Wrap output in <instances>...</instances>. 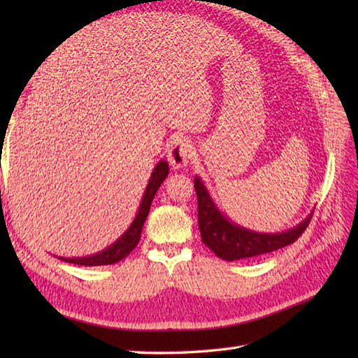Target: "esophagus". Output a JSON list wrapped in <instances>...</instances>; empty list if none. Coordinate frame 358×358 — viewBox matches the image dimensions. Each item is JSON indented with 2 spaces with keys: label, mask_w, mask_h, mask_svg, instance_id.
Segmentation results:
<instances>
[{
  "label": "esophagus",
  "mask_w": 358,
  "mask_h": 358,
  "mask_svg": "<svg viewBox=\"0 0 358 358\" xmlns=\"http://www.w3.org/2000/svg\"><path fill=\"white\" fill-rule=\"evenodd\" d=\"M194 154V146L191 140L187 138H177L172 146L167 150V159L172 164L175 169H181V167H186L191 162Z\"/></svg>",
  "instance_id": "1"
}]
</instances>
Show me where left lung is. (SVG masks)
I'll return each instance as SVG.
<instances>
[{"label": "left lung", "instance_id": "8db88e82", "mask_svg": "<svg viewBox=\"0 0 358 358\" xmlns=\"http://www.w3.org/2000/svg\"><path fill=\"white\" fill-rule=\"evenodd\" d=\"M194 186L196 200H199V227L201 240L212 252L226 262L263 255L291 245L305 232L310 218H313V212H310L301 223L285 232H255L231 222L217 208L200 177L194 178Z\"/></svg>", "mask_w": 358, "mask_h": 358}]
</instances>
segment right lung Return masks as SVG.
<instances>
[{
  "instance_id": "obj_1",
  "label": "right lung",
  "mask_w": 358,
  "mask_h": 358,
  "mask_svg": "<svg viewBox=\"0 0 358 358\" xmlns=\"http://www.w3.org/2000/svg\"><path fill=\"white\" fill-rule=\"evenodd\" d=\"M167 173H169V164H167L166 159H162V162L157 163L154 172L150 173L149 183L146 186V191L143 194V200L140 203V208H138V212H136L134 222L127 227L126 232L121 235L117 241H113L109 248L103 249L101 252H96L94 255H87V257H75V258L57 257V258L67 263L81 264V266H106V264H115L120 260H123V258L131 254L134 248L138 245L144 222H146L148 214L150 210L152 200H154L158 187L162 186V183L166 180Z\"/></svg>"
}]
</instances>
